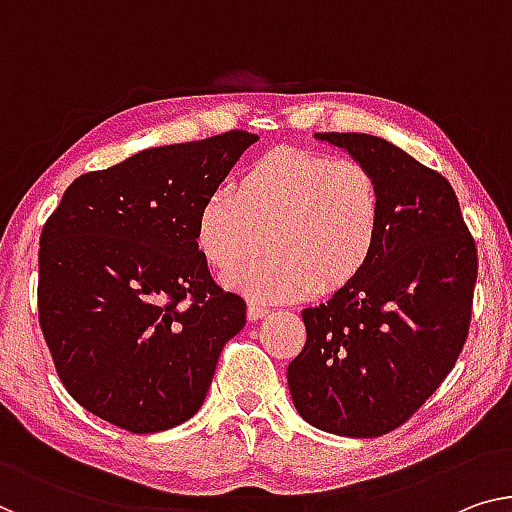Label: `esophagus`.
I'll return each mask as SVG.
<instances>
[{
	"label": "esophagus",
	"mask_w": 512,
	"mask_h": 512,
	"mask_svg": "<svg viewBox=\"0 0 512 512\" xmlns=\"http://www.w3.org/2000/svg\"><path fill=\"white\" fill-rule=\"evenodd\" d=\"M269 315V308L262 303H248V319H262Z\"/></svg>",
	"instance_id": "34e87169"
}]
</instances>
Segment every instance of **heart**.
Masks as SVG:
<instances>
[{"mask_svg": "<svg viewBox=\"0 0 512 512\" xmlns=\"http://www.w3.org/2000/svg\"><path fill=\"white\" fill-rule=\"evenodd\" d=\"M384 202L377 179L356 160L280 151L250 165L234 190L204 197L195 246L230 276L266 243L262 262L230 285L255 301H296L347 287L375 257Z\"/></svg>", "mask_w": 512, "mask_h": 512, "instance_id": "obj_1", "label": "heart"}]
</instances>
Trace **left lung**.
<instances>
[{"instance_id":"left-lung-1","label":"left lung","mask_w":512,"mask_h":512,"mask_svg":"<svg viewBox=\"0 0 512 512\" xmlns=\"http://www.w3.org/2000/svg\"><path fill=\"white\" fill-rule=\"evenodd\" d=\"M315 135L368 167L384 216L368 269L301 312L305 345L289 363L287 384L310 425L381 437L421 409L467 342L476 241L439 172L375 135Z\"/></svg>"}]
</instances>
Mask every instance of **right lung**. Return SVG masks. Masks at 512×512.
I'll list each match as a JSON object with an SVG mask.
<instances>
[{"instance_id": "1", "label": "right lung", "mask_w": 512, "mask_h": 512, "mask_svg": "<svg viewBox=\"0 0 512 512\" xmlns=\"http://www.w3.org/2000/svg\"><path fill=\"white\" fill-rule=\"evenodd\" d=\"M259 140L230 131L144 149L66 188L38 250V324L75 402L133 434L202 407L246 301L195 246L200 204Z\"/></svg>"}]
</instances>
